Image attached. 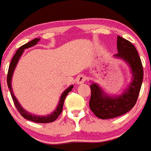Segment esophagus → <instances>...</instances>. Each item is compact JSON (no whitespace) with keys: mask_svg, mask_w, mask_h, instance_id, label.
<instances>
[{"mask_svg":"<svg viewBox=\"0 0 151 151\" xmlns=\"http://www.w3.org/2000/svg\"><path fill=\"white\" fill-rule=\"evenodd\" d=\"M86 80V77L84 75L81 74V75H79L78 77L76 79V82H77V84H83V83H85Z\"/></svg>","mask_w":151,"mask_h":151,"instance_id":"esophagus-1","label":"esophagus"}]
</instances>
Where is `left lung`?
Returning <instances> with one entry per match:
<instances>
[{"instance_id": "obj_1", "label": "left lung", "mask_w": 151, "mask_h": 151, "mask_svg": "<svg viewBox=\"0 0 151 151\" xmlns=\"http://www.w3.org/2000/svg\"><path fill=\"white\" fill-rule=\"evenodd\" d=\"M116 44L119 52L115 56L122 58L129 64L133 73V81L123 94L118 97L106 96L96 83L91 85L89 107L95 116L102 119L117 117L128 112L137 102L142 83V64L135 46L120 36L117 37Z\"/></svg>"}]
</instances>
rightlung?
<instances>
[{"label": "right lung", "instance_id": "obj_1", "mask_svg": "<svg viewBox=\"0 0 151 151\" xmlns=\"http://www.w3.org/2000/svg\"><path fill=\"white\" fill-rule=\"evenodd\" d=\"M39 40H40V39L39 38L34 39V40H32V41L29 42V43H26V44L20 46V47L17 49L16 53L14 54V55L13 56L12 59L11 60V63H10L9 64V66L8 74H7V85H8V87L10 90V93H11L12 98V100L13 102H14V105H15L17 110L18 111V112L20 113V115H21L23 117H24L25 119H28V120L32 121V122H37V123H48V122H54L55 119H58V116H59L60 114L62 113L64 101H65V97H66L67 94H68V93L71 91V89H72L73 86H70L69 88H67L63 93V94L61 95V97H60V102H59V104H58V108H57V109L52 113V114L48 115V116H35V115L31 114H29V113H28L27 111H25V110L20 106L19 102H17V99H16L15 96H14V94H13L12 90V85H11L12 77L13 71H14V68H15L17 62H18L19 58H20V57L21 56V55L23 54L24 49L35 46V45L39 41Z\"/></svg>", "mask_w": 151, "mask_h": 151}]
</instances>
